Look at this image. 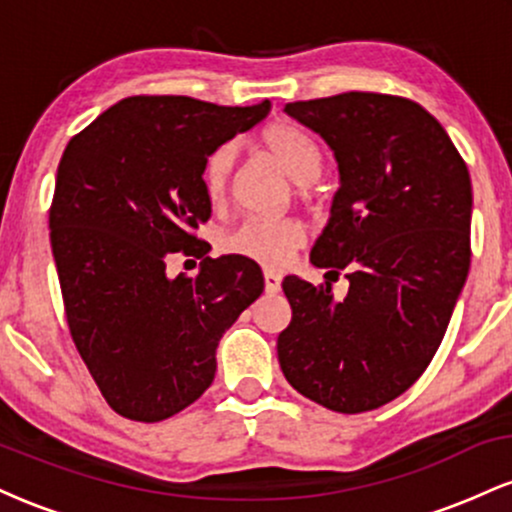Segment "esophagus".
<instances>
[{
  "label": "esophagus",
  "mask_w": 512,
  "mask_h": 512,
  "mask_svg": "<svg viewBox=\"0 0 512 512\" xmlns=\"http://www.w3.org/2000/svg\"><path fill=\"white\" fill-rule=\"evenodd\" d=\"M264 289H267L269 293H276L281 289V274L274 272V269H267L264 272Z\"/></svg>",
  "instance_id": "34e87169"
}]
</instances>
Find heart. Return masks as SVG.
<instances>
[{
  "label": "heart",
  "mask_w": 512,
  "mask_h": 512,
  "mask_svg": "<svg viewBox=\"0 0 512 512\" xmlns=\"http://www.w3.org/2000/svg\"><path fill=\"white\" fill-rule=\"evenodd\" d=\"M262 149L279 163L293 182H298L303 197H310L308 185L320 178L322 151L313 137L303 129L276 122L269 125L260 137ZM233 173H236V146L221 144L204 161L202 185L211 204H221L231 190ZM305 226L298 219H248L228 231L221 240V248L231 255L248 257L264 267H284L291 255L301 248Z\"/></svg>",
  "instance_id": "1"
}]
</instances>
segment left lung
Masks as SVG:
<instances>
[{
  "label": "left lung",
  "mask_w": 512,
  "mask_h": 512,
  "mask_svg": "<svg viewBox=\"0 0 512 512\" xmlns=\"http://www.w3.org/2000/svg\"><path fill=\"white\" fill-rule=\"evenodd\" d=\"M284 113L330 146L339 190L310 262L349 279L286 276L291 325L276 339L293 390L361 414L407 392L448 330L469 272L472 180L448 132L419 103L339 93Z\"/></svg>",
  "instance_id": "obj_1"
}]
</instances>
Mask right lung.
I'll list each match as a JSON object with an SVG mask.
<instances>
[{
	"mask_svg": "<svg viewBox=\"0 0 512 512\" xmlns=\"http://www.w3.org/2000/svg\"><path fill=\"white\" fill-rule=\"evenodd\" d=\"M187 96H132L72 137L57 168L50 245L69 332L105 402L154 424L190 407L216 373V346L264 291L257 262L211 260L199 223L209 154L269 113ZM202 259L170 280L165 262Z\"/></svg>",
	"mask_w": 512,
	"mask_h": 512,
	"instance_id": "right-lung-1",
	"label": "right lung"
}]
</instances>
